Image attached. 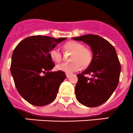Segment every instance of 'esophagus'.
<instances>
[{
	"label": "esophagus",
	"instance_id": "esophagus-1",
	"mask_svg": "<svg viewBox=\"0 0 133 133\" xmlns=\"http://www.w3.org/2000/svg\"><path fill=\"white\" fill-rule=\"evenodd\" d=\"M70 74H66V77H69L70 76Z\"/></svg>",
	"mask_w": 133,
	"mask_h": 133
}]
</instances>
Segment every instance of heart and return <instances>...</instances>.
<instances>
[{
	"instance_id": "b5f03b06",
	"label": "heart",
	"mask_w": 133,
	"mask_h": 133,
	"mask_svg": "<svg viewBox=\"0 0 133 133\" xmlns=\"http://www.w3.org/2000/svg\"><path fill=\"white\" fill-rule=\"evenodd\" d=\"M64 52H71L68 63H63L56 66L57 70L63 71L66 74H71L77 72L81 66L87 68L91 64L93 59L92 51L87 47H84L79 42L70 41L65 43L62 46ZM50 57L56 63L61 62L62 60V54L56 48H53L50 51Z\"/></svg>"
}]
</instances>
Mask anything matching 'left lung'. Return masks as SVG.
<instances>
[{
    "instance_id": "left-lung-1",
    "label": "left lung",
    "mask_w": 133,
    "mask_h": 133,
    "mask_svg": "<svg viewBox=\"0 0 133 133\" xmlns=\"http://www.w3.org/2000/svg\"><path fill=\"white\" fill-rule=\"evenodd\" d=\"M72 39L89 44L93 53L91 64L77 75L76 97L83 105L98 107L109 99L119 83L121 65L116 50L109 42L97 35L89 34Z\"/></svg>"
}]
</instances>
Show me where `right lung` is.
I'll return each instance as SVG.
<instances>
[{"label":"right lung","instance_id":"add662e5","mask_svg":"<svg viewBox=\"0 0 133 133\" xmlns=\"http://www.w3.org/2000/svg\"><path fill=\"white\" fill-rule=\"evenodd\" d=\"M66 39L34 35L23 39L14 49L10 70L18 92L30 104L42 107L56 99L66 76L63 71L50 72L55 64L49 54Z\"/></svg>","mask_w":133,"mask_h":133}]
</instances>
